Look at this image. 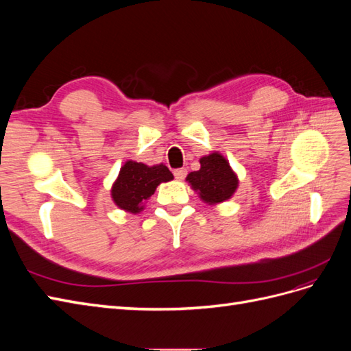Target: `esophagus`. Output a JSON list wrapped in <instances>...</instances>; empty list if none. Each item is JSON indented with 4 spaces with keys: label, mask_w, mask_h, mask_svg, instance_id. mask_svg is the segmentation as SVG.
I'll use <instances>...</instances> for the list:
<instances>
[{
    "label": "esophagus",
    "mask_w": 351,
    "mask_h": 351,
    "mask_svg": "<svg viewBox=\"0 0 351 351\" xmlns=\"http://www.w3.org/2000/svg\"><path fill=\"white\" fill-rule=\"evenodd\" d=\"M186 174H187V171L184 168H177V169H174V177L177 178V180H183L184 177H186Z\"/></svg>",
    "instance_id": "esophagus-1"
}]
</instances>
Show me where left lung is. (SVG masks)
<instances>
[{
  "label": "left lung",
  "instance_id": "8db88e82",
  "mask_svg": "<svg viewBox=\"0 0 351 351\" xmlns=\"http://www.w3.org/2000/svg\"><path fill=\"white\" fill-rule=\"evenodd\" d=\"M186 180L209 205L230 199L239 186L227 159L217 152L200 158V169L190 173Z\"/></svg>",
  "mask_w": 351,
  "mask_h": 351
}]
</instances>
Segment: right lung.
<instances>
[{"label":"right lung","instance_id":"obj_1","mask_svg":"<svg viewBox=\"0 0 351 351\" xmlns=\"http://www.w3.org/2000/svg\"><path fill=\"white\" fill-rule=\"evenodd\" d=\"M173 178L171 171L164 164L147 167L142 162L127 161L112 186L111 196L117 206L137 214L143 209V202L155 193L158 184Z\"/></svg>","mask_w":351,"mask_h":351}]
</instances>
